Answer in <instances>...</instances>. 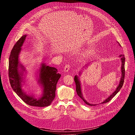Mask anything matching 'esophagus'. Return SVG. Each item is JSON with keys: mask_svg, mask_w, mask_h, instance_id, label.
I'll list each match as a JSON object with an SVG mask.
<instances>
[{"mask_svg": "<svg viewBox=\"0 0 135 135\" xmlns=\"http://www.w3.org/2000/svg\"><path fill=\"white\" fill-rule=\"evenodd\" d=\"M70 69V66L69 65H66L65 67H64V70L65 72H68L69 71Z\"/></svg>", "mask_w": 135, "mask_h": 135, "instance_id": "34e87169", "label": "esophagus"}]
</instances>
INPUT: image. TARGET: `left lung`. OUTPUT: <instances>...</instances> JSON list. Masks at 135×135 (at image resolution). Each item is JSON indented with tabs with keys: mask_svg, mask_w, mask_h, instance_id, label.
<instances>
[{
	"mask_svg": "<svg viewBox=\"0 0 135 135\" xmlns=\"http://www.w3.org/2000/svg\"><path fill=\"white\" fill-rule=\"evenodd\" d=\"M119 44V45L120 46H121V45L120 44V43L119 42H117ZM121 57V79L120 80V82L119 84L118 85V86H117L116 90H115L105 100H104L103 102H102L101 104H104V103H108L109 101H110L114 96L116 95L120 90V89H121V88L123 86V83H124V76H125V68H124V64H125V57L124 55L123 54H121L120 55V56ZM95 61H91V62H93ZM91 62H90L86 65H85L84 67H83V68H81V69H80V71L79 72V75H81L83 70H84V69H86V68L88 67V66L91 64ZM74 81L75 82V84H76V92H77V94L79 96V97L82 99V100L86 104L90 106H95L97 105V104H90L89 102H88L85 98L83 97V95L82 92V87H81V81L79 79V77L78 75H75L74 77Z\"/></svg>",
	"mask_w": 135,
	"mask_h": 135,
	"instance_id": "obj_1",
	"label": "left lung"
}]
</instances>
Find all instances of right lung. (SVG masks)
Here are the masks:
<instances>
[{
	"label": "right lung",
	"instance_id": "right-lung-1",
	"mask_svg": "<svg viewBox=\"0 0 135 135\" xmlns=\"http://www.w3.org/2000/svg\"><path fill=\"white\" fill-rule=\"evenodd\" d=\"M27 35L22 36L13 47L9 58L8 75L9 82L14 91L25 103L36 107H46L51 105L55 96L56 84L61 75L54 67L42 63L36 73L37 83L42 93L37 97L33 94H28L23 87L26 84V68L19 60Z\"/></svg>",
	"mask_w": 135,
	"mask_h": 135
}]
</instances>
